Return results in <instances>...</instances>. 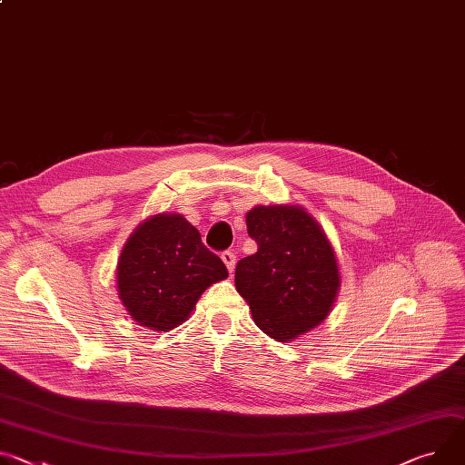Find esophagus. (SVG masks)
Segmentation results:
<instances>
[{
	"label": "esophagus",
	"instance_id": "obj_1",
	"mask_svg": "<svg viewBox=\"0 0 465 465\" xmlns=\"http://www.w3.org/2000/svg\"><path fill=\"white\" fill-rule=\"evenodd\" d=\"M221 260L224 262L226 269H228V271H230V274H232V272H233V269H235V254H233V252H223Z\"/></svg>",
	"mask_w": 465,
	"mask_h": 465
}]
</instances>
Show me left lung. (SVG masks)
<instances>
[{"mask_svg": "<svg viewBox=\"0 0 465 465\" xmlns=\"http://www.w3.org/2000/svg\"><path fill=\"white\" fill-rule=\"evenodd\" d=\"M258 252L235 267V289L252 317L280 343L319 326L341 287L340 265L321 224L301 205H254L246 213Z\"/></svg>", "mask_w": 465, "mask_h": 465, "instance_id": "obj_1", "label": "left lung"}]
</instances>
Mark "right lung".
Listing matches in <instances>:
<instances>
[{
    "mask_svg": "<svg viewBox=\"0 0 465 465\" xmlns=\"http://www.w3.org/2000/svg\"><path fill=\"white\" fill-rule=\"evenodd\" d=\"M114 278L130 317L148 330L168 331L191 317L202 292L226 280L228 271L182 213H157L125 241Z\"/></svg>",
    "mask_w": 465,
    "mask_h": 465,
    "instance_id": "obj_1",
    "label": "right lung"
}]
</instances>
